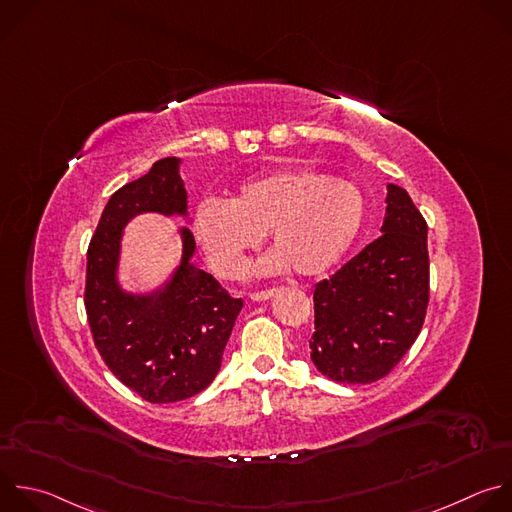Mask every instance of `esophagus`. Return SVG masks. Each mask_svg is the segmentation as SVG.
I'll return each instance as SVG.
<instances>
[{
    "label": "esophagus",
    "mask_w": 512,
    "mask_h": 512,
    "mask_svg": "<svg viewBox=\"0 0 512 512\" xmlns=\"http://www.w3.org/2000/svg\"><path fill=\"white\" fill-rule=\"evenodd\" d=\"M273 295H275V289H267V291L251 293V295H249V299H251V301H267V299H271Z\"/></svg>",
    "instance_id": "esophagus-1"
}]
</instances>
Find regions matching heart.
Wrapping results in <instances>:
<instances>
[{
  "label": "heart",
  "mask_w": 512,
  "mask_h": 512,
  "mask_svg": "<svg viewBox=\"0 0 512 512\" xmlns=\"http://www.w3.org/2000/svg\"><path fill=\"white\" fill-rule=\"evenodd\" d=\"M364 217V195L352 183L313 168H281L241 183L229 203L201 201L191 229L221 277L241 275L263 233L275 249L259 261V273L293 267L301 277H315L346 255Z\"/></svg>",
  "instance_id": "b5f03b06"
}]
</instances>
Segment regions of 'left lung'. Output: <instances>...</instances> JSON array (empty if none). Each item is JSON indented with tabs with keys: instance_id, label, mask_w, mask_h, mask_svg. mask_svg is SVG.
I'll list each match as a JSON object with an SVG mask.
<instances>
[{
	"instance_id": "left-lung-1",
	"label": "left lung",
	"mask_w": 512,
	"mask_h": 512,
	"mask_svg": "<svg viewBox=\"0 0 512 512\" xmlns=\"http://www.w3.org/2000/svg\"><path fill=\"white\" fill-rule=\"evenodd\" d=\"M428 227L390 183L382 237L315 285L311 362L333 382L372 384L410 350L428 305Z\"/></svg>"
}]
</instances>
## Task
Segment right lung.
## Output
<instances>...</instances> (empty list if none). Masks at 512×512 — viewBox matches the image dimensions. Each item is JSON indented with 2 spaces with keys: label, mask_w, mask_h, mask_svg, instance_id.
I'll use <instances>...</instances> for the list:
<instances>
[{
  "label": "right lung",
  "mask_w": 512,
  "mask_h": 512,
  "mask_svg": "<svg viewBox=\"0 0 512 512\" xmlns=\"http://www.w3.org/2000/svg\"><path fill=\"white\" fill-rule=\"evenodd\" d=\"M181 164L177 156L160 158L118 189L88 247L84 303L94 344L110 372L152 404L187 400L215 380L243 307L193 263L197 247ZM148 212L184 219L182 259L158 286L126 290L119 279L123 233Z\"/></svg>",
  "instance_id": "add662e5"
}]
</instances>
